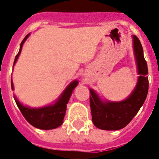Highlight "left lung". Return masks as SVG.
Listing matches in <instances>:
<instances>
[{"label":"left lung","mask_w":159,"mask_h":159,"mask_svg":"<svg viewBox=\"0 0 159 159\" xmlns=\"http://www.w3.org/2000/svg\"><path fill=\"white\" fill-rule=\"evenodd\" d=\"M134 50L138 73L135 88L127 99L122 102H103L92 89H90V106L92 122L104 130H118L128 125L145 102L148 91V66L139 39L133 35Z\"/></svg>","instance_id":"1"}]
</instances>
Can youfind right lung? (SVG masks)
I'll return each mask as SVG.
<instances>
[{
  "instance_id": "1",
  "label": "right lung",
  "mask_w": 159,
  "mask_h": 159,
  "mask_svg": "<svg viewBox=\"0 0 159 159\" xmlns=\"http://www.w3.org/2000/svg\"><path fill=\"white\" fill-rule=\"evenodd\" d=\"M29 35L30 34H27L21 42L19 53L16 56V58L14 61V65L18 59V57L21 53L22 46ZM77 83L78 82L77 80L71 82L54 104L43 106L41 108L26 107L21 104L16 97H15V100H16V105L20 109V111H21L23 116L31 125H33L35 128L40 129H53L57 128L63 122V118H64L66 110H67V104L68 103L72 91L77 86ZM11 89L14 90L12 79H11Z\"/></svg>"
}]
</instances>
